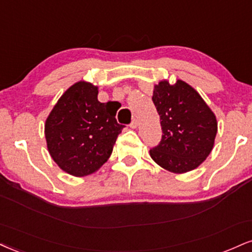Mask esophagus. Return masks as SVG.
I'll return each instance as SVG.
<instances>
[{
    "mask_svg": "<svg viewBox=\"0 0 252 252\" xmlns=\"http://www.w3.org/2000/svg\"><path fill=\"white\" fill-rule=\"evenodd\" d=\"M138 120L137 118H134V120H132V122L130 123V128H132V129H135V128H137L138 126Z\"/></svg>",
    "mask_w": 252,
    "mask_h": 252,
    "instance_id": "1",
    "label": "esophagus"
}]
</instances>
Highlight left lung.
<instances>
[{
	"label": "left lung",
	"mask_w": 252,
	"mask_h": 252,
	"mask_svg": "<svg viewBox=\"0 0 252 252\" xmlns=\"http://www.w3.org/2000/svg\"><path fill=\"white\" fill-rule=\"evenodd\" d=\"M153 102L159 115L162 139L150 156L165 170L184 174L204 162L214 148L217 121L201 95L184 81H160Z\"/></svg>",
	"instance_id": "1"
}]
</instances>
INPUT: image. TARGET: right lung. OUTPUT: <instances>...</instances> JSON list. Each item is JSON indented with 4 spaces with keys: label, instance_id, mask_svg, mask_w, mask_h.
<instances>
[{
    "label": "right lung",
    "instance_id": "obj_1",
    "mask_svg": "<svg viewBox=\"0 0 252 252\" xmlns=\"http://www.w3.org/2000/svg\"><path fill=\"white\" fill-rule=\"evenodd\" d=\"M97 95L98 88L77 82L61 96L45 121L51 158L76 177L93 174L107 162L124 128Z\"/></svg>",
    "mask_w": 252,
    "mask_h": 252
}]
</instances>
